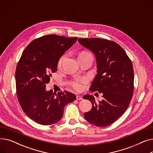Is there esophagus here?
Listing matches in <instances>:
<instances>
[{"label": "esophagus", "instance_id": "1", "mask_svg": "<svg viewBox=\"0 0 153 153\" xmlns=\"http://www.w3.org/2000/svg\"><path fill=\"white\" fill-rule=\"evenodd\" d=\"M76 99L77 100H82V97H81V95H77L76 96Z\"/></svg>", "mask_w": 153, "mask_h": 153}]
</instances>
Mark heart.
I'll list each match as a JSON object with an SVG mask.
<instances>
[{
	"instance_id": "heart-1",
	"label": "heart",
	"mask_w": 153,
	"mask_h": 153,
	"mask_svg": "<svg viewBox=\"0 0 153 153\" xmlns=\"http://www.w3.org/2000/svg\"><path fill=\"white\" fill-rule=\"evenodd\" d=\"M86 58H92V55L89 51L84 50V51H81L79 54L78 59H86ZM64 59H65V55H62L58 61V66H60L61 65ZM82 81V80H77V81H74L71 82V85L75 89H76L77 91L81 90L82 88V84H81Z\"/></svg>"
}]
</instances>
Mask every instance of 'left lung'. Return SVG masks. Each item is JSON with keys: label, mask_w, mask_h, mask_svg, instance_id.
<instances>
[{"label": "left lung", "mask_w": 153, "mask_h": 153, "mask_svg": "<svg viewBox=\"0 0 153 153\" xmlns=\"http://www.w3.org/2000/svg\"><path fill=\"white\" fill-rule=\"evenodd\" d=\"M79 43L92 51L96 58L97 74L90 87L91 92L103 94L102 101L95 102L92 95L84 96L92 104L85 112L88 122L106 126L122 116L133 94L134 72L131 61L117 43L101 38H79Z\"/></svg>", "instance_id": "1"}]
</instances>
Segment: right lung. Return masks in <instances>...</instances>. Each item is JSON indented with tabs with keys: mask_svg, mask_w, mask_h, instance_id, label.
I'll return each instance as SVG.
<instances>
[{
	"mask_svg": "<svg viewBox=\"0 0 153 153\" xmlns=\"http://www.w3.org/2000/svg\"><path fill=\"white\" fill-rule=\"evenodd\" d=\"M77 38L48 35L32 41L23 51L15 71L16 91L25 114L36 123L50 125L61 119L64 108L76 100L75 94L46 91L58 61Z\"/></svg>",
	"mask_w": 153,
	"mask_h": 153,
	"instance_id": "obj_1",
	"label": "right lung"
}]
</instances>
